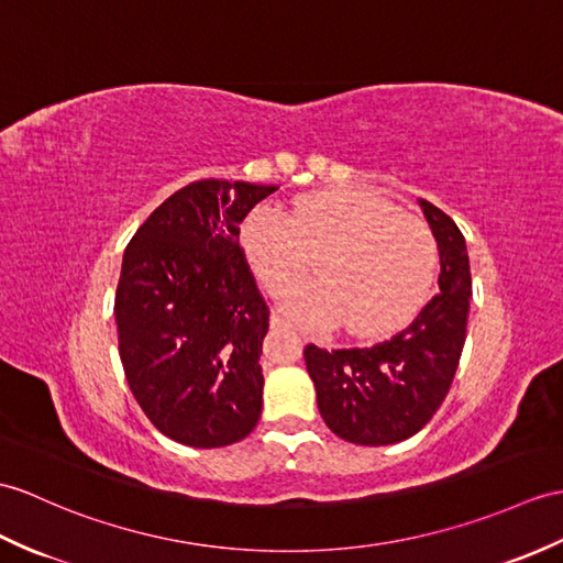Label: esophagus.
I'll use <instances>...</instances> for the list:
<instances>
[{
  "label": "esophagus",
  "instance_id": "34e87169",
  "mask_svg": "<svg viewBox=\"0 0 563 563\" xmlns=\"http://www.w3.org/2000/svg\"><path fill=\"white\" fill-rule=\"evenodd\" d=\"M271 325L273 329H290V323H287L278 313H271Z\"/></svg>",
  "mask_w": 563,
  "mask_h": 563
}]
</instances>
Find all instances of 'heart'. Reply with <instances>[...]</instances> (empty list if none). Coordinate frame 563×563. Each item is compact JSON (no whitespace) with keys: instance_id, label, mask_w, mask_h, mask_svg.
Instances as JSON below:
<instances>
[{"instance_id":"b5f03b06","label":"heart","mask_w":563,"mask_h":563,"mask_svg":"<svg viewBox=\"0 0 563 563\" xmlns=\"http://www.w3.org/2000/svg\"><path fill=\"white\" fill-rule=\"evenodd\" d=\"M246 264L268 292L305 276L311 254L321 278L292 285L283 309L311 329L341 323L355 335H384L410 321L437 278V240L424 220L364 189L313 191L290 216L258 206L240 232Z\"/></svg>"}]
</instances>
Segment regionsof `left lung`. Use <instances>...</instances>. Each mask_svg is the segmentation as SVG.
I'll return each instance as SVG.
<instances>
[{"instance_id":"obj_1","label":"left lung","mask_w":563,"mask_h":563,"mask_svg":"<svg viewBox=\"0 0 563 563\" xmlns=\"http://www.w3.org/2000/svg\"><path fill=\"white\" fill-rule=\"evenodd\" d=\"M439 246V295L415 321L372 347H305L323 422L360 446H388L417 434L446 398L465 345L473 278L463 232L420 199Z\"/></svg>"}]
</instances>
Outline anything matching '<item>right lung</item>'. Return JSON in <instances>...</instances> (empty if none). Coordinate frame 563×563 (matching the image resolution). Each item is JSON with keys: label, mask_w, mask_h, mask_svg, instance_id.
<instances>
[{"label": "right lung", "mask_w": 563, "mask_h": 563, "mask_svg": "<svg viewBox=\"0 0 563 563\" xmlns=\"http://www.w3.org/2000/svg\"><path fill=\"white\" fill-rule=\"evenodd\" d=\"M276 189L191 181L124 250L114 295L122 367L155 429L185 446H230L261 417L268 307L240 246V222Z\"/></svg>", "instance_id": "1"}]
</instances>
